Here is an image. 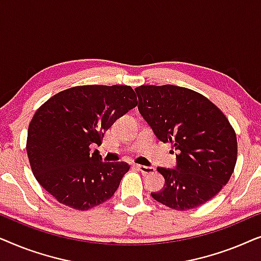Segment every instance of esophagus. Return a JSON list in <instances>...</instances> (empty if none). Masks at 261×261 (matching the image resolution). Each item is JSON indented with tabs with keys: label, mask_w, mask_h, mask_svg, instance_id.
Returning a JSON list of instances; mask_svg holds the SVG:
<instances>
[{
	"label": "esophagus",
	"mask_w": 261,
	"mask_h": 261,
	"mask_svg": "<svg viewBox=\"0 0 261 261\" xmlns=\"http://www.w3.org/2000/svg\"><path fill=\"white\" fill-rule=\"evenodd\" d=\"M134 166L137 167L139 171H141V173L144 174H151V173H154L155 169L154 167H151V166H145V165H138V164H134Z\"/></svg>",
	"instance_id": "esophagus-1"
}]
</instances>
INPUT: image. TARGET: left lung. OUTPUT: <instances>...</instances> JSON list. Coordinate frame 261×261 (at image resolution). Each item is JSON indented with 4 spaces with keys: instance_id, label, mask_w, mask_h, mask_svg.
<instances>
[{
    "instance_id": "left-lung-1",
    "label": "left lung",
    "mask_w": 261,
    "mask_h": 261,
    "mask_svg": "<svg viewBox=\"0 0 261 261\" xmlns=\"http://www.w3.org/2000/svg\"><path fill=\"white\" fill-rule=\"evenodd\" d=\"M139 112L163 142L177 149L176 169L158 167L164 188L151 196L176 210L202 205L228 183L238 158L235 130L205 96L176 85L135 88Z\"/></svg>"
}]
</instances>
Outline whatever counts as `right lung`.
<instances>
[{
  "instance_id": "add662e5",
  "label": "right lung",
  "mask_w": 261,
  "mask_h": 261,
  "mask_svg": "<svg viewBox=\"0 0 261 261\" xmlns=\"http://www.w3.org/2000/svg\"><path fill=\"white\" fill-rule=\"evenodd\" d=\"M138 106L129 85H81L39 107L27 134V155L38 183L62 204L88 210L106 202L128 172L127 163H105L92 144Z\"/></svg>"
}]
</instances>
